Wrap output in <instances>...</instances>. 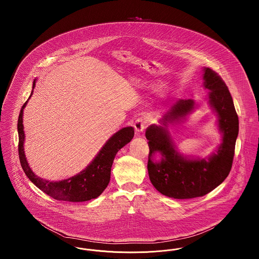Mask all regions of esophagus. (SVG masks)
I'll return each mask as SVG.
<instances>
[{"label":"esophagus","mask_w":259,"mask_h":259,"mask_svg":"<svg viewBox=\"0 0 259 259\" xmlns=\"http://www.w3.org/2000/svg\"><path fill=\"white\" fill-rule=\"evenodd\" d=\"M145 123H146V122H145L144 118H142V117L136 119L135 123H134V128H135L136 132H137L138 134H140L141 132L144 131L145 126H146V124Z\"/></svg>","instance_id":"1"}]
</instances>
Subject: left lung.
<instances>
[{
    "instance_id": "obj_1",
    "label": "left lung",
    "mask_w": 259,
    "mask_h": 259,
    "mask_svg": "<svg viewBox=\"0 0 259 259\" xmlns=\"http://www.w3.org/2000/svg\"><path fill=\"white\" fill-rule=\"evenodd\" d=\"M203 85L209 90V103L219 117L222 143L208 158H189L181 154L167 131L168 123L181 121L194 111L191 99L176 101L160 120L146 131L148 140V171L152 185L161 194L175 199H191L208 194L222 184L232 168L239 119L234 103L225 82L218 73L204 68ZM159 152L160 162L152 156Z\"/></svg>"
}]
</instances>
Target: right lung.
Returning a JSON list of instances; mask_svg holds the SVG:
<instances>
[{
	"label": "right lung",
	"instance_id": "add662e5",
	"mask_svg": "<svg viewBox=\"0 0 259 259\" xmlns=\"http://www.w3.org/2000/svg\"><path fill=\"white\" fill-rule=\"evenodd\" d=\"M36 84V79L33 82V89ZM33 93V91H32ZM31 93V95H32ZM31 95L29 99L31 98ZM28 101L21 108L18 116V154L21 167L29 180L50 197L60 201L68 202H84L97 198L106 189L111 180V168L113 159L120 148H123L134 137V128L125 127L114 135L111 136L99 151L97 156L87 166V168L67 180L59 182H50L36 176L26 159L24 153L25 134L23 130V110Z\"/></svg>",
	"mask_w": 259,
	"mask_h": 259
}]
</instances>
